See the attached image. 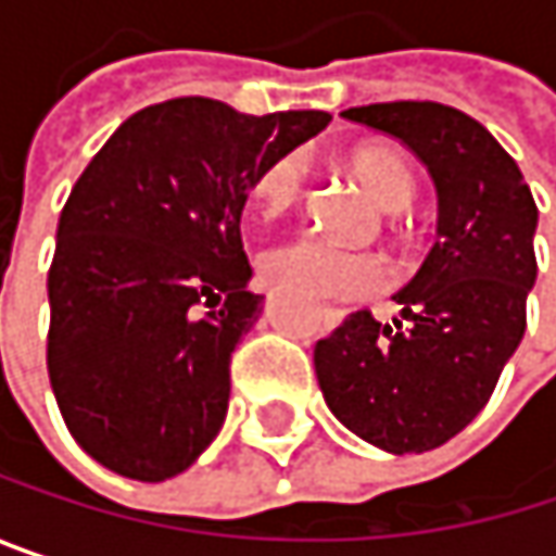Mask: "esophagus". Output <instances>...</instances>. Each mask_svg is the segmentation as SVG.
<instances>
[{
    "label": "esophagus",
    "mask_w": 556,
    "mask_h": 556,
    "mask_svg": "<svg viewBox=\"0 0 556 556\" xmlns=\"http://www.w3.org/2000/svg\"><path fill=\"white\" fill-rule=\"evenodd\" d=\"M338 318H341V312H338V308H321V321H325L328 328H334V325H338Z\"/></svg>",
    "instance_id": "obj_1"
}]
</instances>
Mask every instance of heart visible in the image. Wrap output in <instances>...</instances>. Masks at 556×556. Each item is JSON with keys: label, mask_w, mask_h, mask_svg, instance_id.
<instances>
[{"label": "heart", "mask_w": 556, "mask_h": 556, "mask_svg": "<svg viewBox=\"0 0 556 556\" xmlns=\"http://www.w3.org/2000/svg\"><path fill=\"white\" fill-rule=\"evenodd\" d=\"M351 173L377 199L380 208L402 212L415 199V176L402 157L389 151H361L351 157ZM308 167L302 151H282L254 173L251 195L267 218L299 205L305 195ZM261 270L267 282L305 299H364L387 286L389 270L377 254L348 251L325 238H292L264 251Z\"/></svg>", "instance_id": "obj_1"}]
</instances>
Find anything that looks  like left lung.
Returning <instances> with one entry per match:
<instances>
[{
  "label": "left lung",
  "instance_id": "left-lung-1",
  "mask_svg": "<svg viewBox=\"0 0 556 556\" xmlns=\"http://www.w3.org/2000/svg\"><path fill=\"white\" fill-rule=\"evenodd\" d=\"M341 115L399 138L428 167L438 241L392 295L405 328L354 312L315 344V374L344 428L389 454H421L483 412L521 344L538 205L500 141L451 105L377 102Z\"/></svg>",
  "mask_w": 556,
  "mask_h": 556
}]
</instances>
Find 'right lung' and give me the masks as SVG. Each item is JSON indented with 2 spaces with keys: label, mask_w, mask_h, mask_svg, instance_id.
I'll list each match as a JSON object with an SVG mask.
<instances>
[{
  "label": "right lung",
  "mask_w": 556,
  "mask_h": 556,
  "mask_svg": "<svg viewBox=\"0 0 556 556\" xmlns=\"http://www.w3.org/2000/svg\"><path fill=\"white\" fill-rule=\"evenodd\" d=\"M328 122L167 99L76 179L48 274V374L70 434L112 473L169 480L222 431L231 351L264 312L241 244L254 173Z\"/></svg>",
  "instance_id": "1"
}]
</instances>
